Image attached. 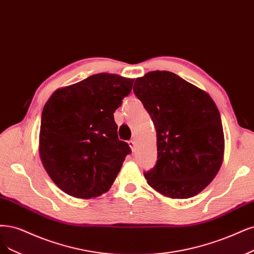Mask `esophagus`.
I'll return each mask as SVG.
<instances>
[{
	"instance_id": "34e87169",
	"label": "esophagus",
	"mask_w": 254,
	"mask_h": 254,
	"mask_svg": "<svg viewBox=\"0 0 254 254\" xmlns=\"http://www.w3.org/2000/svg\"><path fill=\"white\" fill-rule=\"evenodd\" d=\"M128 145L131 148V150H132V151L135 150V141H134V139H130V141L128 142Z\"/></svg>"
}]
</instances>
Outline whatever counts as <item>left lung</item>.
<instances>
[{
	"instance_id": "obj_1",
	"label": "left lung",
	"mask_w": 254,
	"mask_h": 254,
	"mask_svg": "<svg viewBox=\"0 0 254 254\" xmlns=\"http://www.w3.org/2000/svg\"><path fill=\"white\" fill-rule=\"evenodd\" d=\"M133 91L156 131L157 161L144 176L170 198L198 194L215 178L225 151L220 111L205 90L170 71L135 78Z\"/></svg>"
}]
</instances>
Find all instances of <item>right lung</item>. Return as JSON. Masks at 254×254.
Wrapping results in <instances>:
<instances>
[{"mask_svg": "<svg viewBox=\"0 0 254 254\" xmlns=\"http://www.w3.org/2000/svg\"><path fill=\"white\" fill-rule=\"evenodd\" d=\"M133 78L98 73L57 89L42 111L39 154L49 178L68 195L107 192L130 148L120 141L113 113Z\"/></svg>", "mask_w": 254, "mask_h": 254, "instance_id": "right-lung-1", "label": "right lung"}]
</instances>
